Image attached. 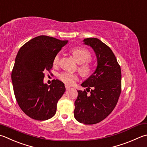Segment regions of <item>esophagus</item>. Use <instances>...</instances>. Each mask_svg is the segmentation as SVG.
<instances>
[{
	"instance_id": "obj_1",
	"label": "esophagus",
	"mask_w": 147,
	"mask_h": 147,
	"mask_svg": "<svg viewBox=\"0 0 147 147\" xmlns=\"http://www.w3.org/2000/svg\"><path fill=\"white\" fill-rule=\"evenodd\" d=\"M65 88H66V90H69L70 88V86L69 85H68V84H65Z\"/></svg>"
}]
</instances>
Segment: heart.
<instances>
[{
  "instance_id": "b5f03b06",
  "label": "heart",
  "mask_w": 147,
  "mask_h": 147,
  "mask_svg": "<svg viewBox=\"0 0 147 147\" xmlns=\"http://www.w3.org/2000/svg\"><path fill=\"white\" fill-rule=\"evenodd\" d=\"M71 53L77 61V62L81 64L79 70L83 76H88L90 73L91 66L88 62L91 57V54L87 49L82 47H75L71 50ZM60 56L59 54H56L53 59L54 65H57L59 63ZM59 79L63 82L68 84H74L75 82L79 80V75L77 74L64 72L59 75Z\"/></svg>"
}]
</instances>
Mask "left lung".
Returning a JSON list of instances; mask_svg holds the SVG:
<instances>
[{
  "instance_id": "left-lung-1",
  "label": "left lung",
  "mask_w": 147,
  "mask_h": 147,
  "mask_svg": "<svg viewBox=\"0 0 147 147\" xmlns=\"http://www.w3.org/2000/svg\"><path fill=\"white\" fill-rule=\"evenodd\" d=\"M84 44L95 52L97 66L81 86L86 91L77 90L74 117L86 125L97 123L114 109L121 93V68L109 47L96 38H88ZM88 92H90L88 94Z\"/></svg>"
}]
</instances>
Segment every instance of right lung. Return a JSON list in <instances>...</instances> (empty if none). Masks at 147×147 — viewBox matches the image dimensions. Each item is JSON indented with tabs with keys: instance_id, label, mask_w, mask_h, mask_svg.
Here are the masks:
<instances>
[{
	"instance_id": "right-lung-1",
	"label": "right lung",
	"mask_w": 147,
	"mask_h": 147,
	"mask_svg": "<svg viewBox=\"0 0 147 147\" xmlns=\"http://www.w3.org/2000/svg\"><path fill=\"white\" fill-rule=\"evenodd\" d=\"M68 40L41 35L22 47L11 73L14 93L25 114L36 120H46L56 113L57 104L65 91L59 80L43 83L44 73L53 66V59Z\"/></svg>"
}]
</instances>
